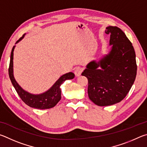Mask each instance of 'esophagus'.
<instances>
[{
    "label": "esophagus",
    "instance_id": "1",
    "mask_svg": "<svg viewBox=\"0 0 147 147\" xmlns=\"http://www.w3.org/2000/svg\"><path fill=\"white\" fill-rule=\"evenodd\" d=\"M82 71H83V68H81V67H77V68L75 69V71H74V74H75V75L76 77H79L81 76V74L82 73Z\"/></svg>",
    "mask_w": 147,
    "mask_h": 147
}]
</instances>
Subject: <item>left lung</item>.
Returning a JSON list of instances; mask_svg holds the SVG:
<instances>
[{"mask_svg": "<svg viewBox=\"0 0 147 147\" xmlns=\"http://www.w3.org/2000/svg\"><path fill=\"white\" fill-rule=\"evenodd\" d=\"M110 34L109 53L87 64L81 75L88 81L90 99L98 106H110L125 98L137 74L134 49L125 33L116 26L107 27Z\"/></svg>", "mask_w": 147, "mask_h": 147, "instance_id": "8db88e82", "label": "left lung"}]
</instances>
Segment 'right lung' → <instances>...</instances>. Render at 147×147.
<instances>
[{
    "instance_id": "obj_1",
    "label": "right lung",
    "mask_w": 147,
    "mask_h": 147,
    "mask_svg": "<svg viewBox=\"0 0 147 147\" xmlns=\"http://www.w3.org/2000/svg\"><path fill=\"white\" fill-rule=\"evenodd\" d=\"M26 35L24 34L22 37H20L18 40L17 44ZM15 46L12 48L11 52V57H10V63L9 66V76L10 80L11 81L13 86L19 94L20 99L24 101L28 106L37 109H48L53 108L58 103V102L61 99V90L60 86L66 80L72 79L74 78L75 75L72 72L64 74L63 76L59 78L53 85L47 91L40 94H32L29 92L24 90L20 86L17 82L15 80L13 76V51Z\"/></svg>"
}]
</instances>
